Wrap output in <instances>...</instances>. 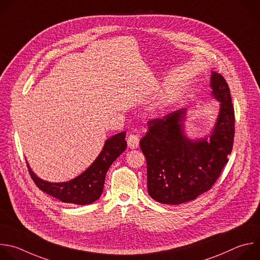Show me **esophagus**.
I'll return each instance as SVG.
<instances>
[{
    "label": "esophagus",
    "instance_id": "1",
    "mask_svg": "<svg viewBox=\"0 0 260 260\" xmlns=\"http://www.w3.org/2000/svg\"><path fill=\"white\" fill-rule=\"evenodd\" d=\"M127 142H128V146L130 148L135 149L139 145V137L137 135H130L127 139Z\"/></svg>",
    "mask_w": 260,
    "mask_h": 260
}]
</instances>
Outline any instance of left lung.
Masks as SVG:
<instances>
[{"instance_id":"left-lung-1","label":"left lung","mask_w":260,"mask_h":260,"mask_svg":"<svg viewBox=\"0 0 260 260\" xmlns=\"http://www.w3.org/2000/svg\"><path fill=\"white\" fill-rule=\"evenodd\" d=\"M212 96L219 113L209 135L189 138L185 133L186 109L147 123L140 140L146 159L147 191L159 203L179 205L209 190L219 177L233 149L235 111L224 78L211 73Z\"/></svg>"}]
</instances>
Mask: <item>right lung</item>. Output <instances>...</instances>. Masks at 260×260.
<instances>
[{"label": "right lung", "instance_id": "1", "mask_svg": "<svg viewBox=\"0 0 260 260\" xmlns=\"http://www.w3.org/2000/svg\"><path fill=\"white\" fill-rule=\"evenodd\" d=\"M126 132L118 133L106 140L95 161L79 176L66 182H50L38 177L26 162L28 172L36 185L44 192L62 203L88 205L98 200L103 191L105 179L111 165L126 149Z\"/></svg>", "mask_w": 260, "mask_h": 260}]
</instances>
